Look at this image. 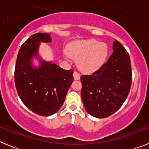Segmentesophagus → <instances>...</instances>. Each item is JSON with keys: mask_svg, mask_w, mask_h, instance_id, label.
I'll return each instance as SVG.
<instances>
[{"mask_svg": "<svg viewBox=\"0 0 149 149\" xmlns=\"http://www.w3.org/2000/svg\"><path fill=\"white\" fill-rule=\"evenodd\" d=\"M80 77L81 76L79 73H77V72H74L73 73V79H74V80H79Z\"/></svg>", "mask_w": 149, "mask_h": 149, "instance_id": "34e87169", "label": "esophagus"}]
</instances>
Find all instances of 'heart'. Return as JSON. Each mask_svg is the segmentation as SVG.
Wrapping results in <instances>:
<instances>
[{
	"mask_svg": "<svg viewBox=\"0 0 149 149\" xmlns=\"http://www.w3.org/2000/svg\"><path fill=\"white\" fill-rule=\"evenodd\" d=\"M108 47L105 43L95 39L73 41L67 47L65 55L78 60V67L81 71L91 73L104 65L108 59Z\"/></svg>",
	"mask_w": 149,
	"mask_h": 149,
	"instance_id": "b5f03b06",
	"label": "heart"
}]
</instances>
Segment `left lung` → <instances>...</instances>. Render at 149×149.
<instances>
[{
  "mask_svg": "<svg viewBox=\"0 0 149 149\" xmlns=\"http://www.w3.org/2000/svg\"><path fill=\"white\" fill-rule=\"evenodd\" d=\"M84 106L91 116L105 118L121 108L132 84L130 55L115 40L113 54L101 68L92 75L81 76Z\"/></svg>",
  "mask_w": 149,
  "mask_h": 149,
  "instance_id": "obj_1",
  "label": "left lung"
}]
</instances>
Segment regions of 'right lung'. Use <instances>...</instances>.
Segmentation results:
<instances>
[{"label": "right lung", "instance_id": "add662e5", "mask_svg": "<svg viewBox=\"0 0 149 149\" xmlns=\"http://www.w3.org/2000/svg\"><path fill=\"white\" fill-rule=\"evenodd\" d=\"M52 42L51 35L38 33L22 44L17 55L14 81L17 93L24 105L40 116L54 114L63 105L73 81V70H64L38 54L41 43ZM40 62L38 67L32 60Z\"/></svg>", "mask_w": 149, "mask_h": 149}]
</instances>
